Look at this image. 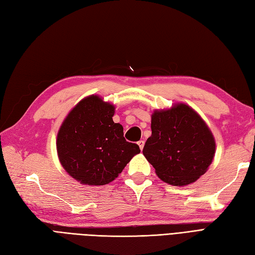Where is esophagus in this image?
Returning <instances> with one entry per match:
<instances>
[{
    "mask_svg": "<svg viewBox=\"0 0 255 255\" xmlns=\"http://www.w3.org/2000/svg\"><path fill=\"white\" fill-rule=\"evenodd\" d=\"M137 143H138V146H139V148H140V150H142L143 149V146H144V141L142 140V139H140L138 142H137Z\"/></svg>",
    "mask_w": 255,
    "mask_h": 255,
    "instance_id": "1",
    "label": "esophagus"
}]
</instances>
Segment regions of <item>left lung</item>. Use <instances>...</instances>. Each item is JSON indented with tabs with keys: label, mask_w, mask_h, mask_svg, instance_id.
<instances>
[{
	"label": "left lung",
	"mask_w": 255,
	"mask_h": 255,
	"mask_svg": "<svg viewBox=\"0 0 255 255\" xmlns=\"http://www.w3.org/2000/svg\"><path fill=\"white\" fill-rule=\"evenodd\" d=\"M152 134L143 155L163 181L185 185L206 173L216 151L215 138L204 120L185 104L151 117Z\"/></svg>",
	"instance_id": "left-lung-1"
}]
</instances>
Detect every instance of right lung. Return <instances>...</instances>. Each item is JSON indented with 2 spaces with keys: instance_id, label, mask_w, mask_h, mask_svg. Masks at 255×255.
<instances>
[{
  "instance_id": "obj_1",
  "label": "right lung",
  "mask_w": 255,
  "mask_h": 255,
  "mask_svg": "<svg viewBox=\"0 0 255 255\" xmlns=\"http://www.w3.org/2000/svg\"><path fill=\"white\" fill-rule=\"evenodd\" d=\"M114 114V105L91 95L80 101L62 123L57 139L59 159L77 181L89 185L112 182L140 152L138 144L126 140Z\"/></svg>"
}]
</instances>
